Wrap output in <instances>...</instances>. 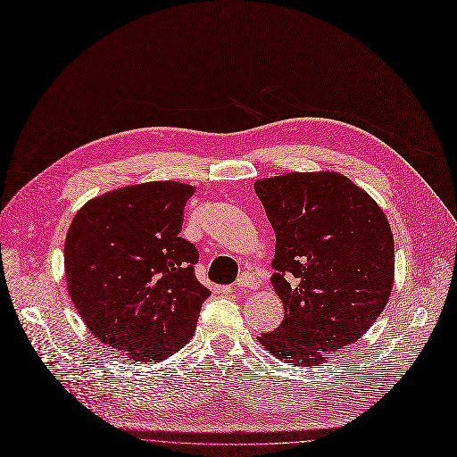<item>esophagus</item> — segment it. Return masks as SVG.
Returning <instances> with one entry per match:
<instances>
[{
  "label": "esophagus",
  "instance_id": "1",
  "mask_svg": "<svg viewBox=\"0 0 457 457\" xmlns=\"http://www.w3.org/2000/svg\"><path fill=\"white\" fill-rule=\"evenodd\" d=\"M258 288V280L252 275H241L235 282V292H245V290H254Z\"/></svg>",
  "mask_w": 457,
  "mask_h": 457
}]
</instances>
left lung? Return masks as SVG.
Wrapping results in <instances>:
<instances>
[{
	"label": "left lung",
	"mask_w": 457,
	"mask_h": 457,
	"mask_svg": "<svg viewBox=\"0 0 457 457\" xmlns=\"http://www.w3.org/2000/svg\"><path fill=\"white\" fill-rule=\"evenodd\" d=\"M254 190L275 229L271 284L282 324L260 343L280 361L312 367L375 324L394 286L384 212L339 173H288Z\"/></svg>",
	"instance_id": "8db88e82"
}]
</instances>
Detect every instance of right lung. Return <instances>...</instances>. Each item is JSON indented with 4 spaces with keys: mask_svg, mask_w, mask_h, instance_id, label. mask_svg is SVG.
<instances>
[{
    "mask_svg": "<svg viewBox=\"0 0 457 457\" xmlns=\"http://www.w3.org/2000/svg\"><path fill=\"white\" fill-rule=\"evenodd\" d=\"M188 184L126 186L87 203L67 231V290L97 339L156 363L188 343L211 292L194 273L197 248L180 237Z\"/></svg>",
    "mask_w": 457,
    "mask_h": 457,
    "instance_id": "add662e5",
    "label": "right lung"
}]
</instances>
